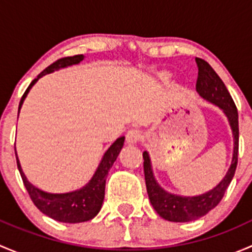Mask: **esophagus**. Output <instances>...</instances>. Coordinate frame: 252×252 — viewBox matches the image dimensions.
Listing matches in <instances>:
<instances>
[{"label": "esophagus", "instance_id": "esophagus-1", "mask_svg": "<svg viewBox=\"0 0 252 252\" xmlns=\"http://www.w3.org/2000/svg\"><path fill=\"white\" fill-rule=\"evenodd\" d=\"M126 139L128 144H136V142H139V140L141 139V133L138 129H130V130H128V133H126Z\"/></svg>", "mask_w": 252, "mask_h": 252}]
</instances>
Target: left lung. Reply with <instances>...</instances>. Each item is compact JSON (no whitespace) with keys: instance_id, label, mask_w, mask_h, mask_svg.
<instances>
[{"instance_id":"8db88e82","label":"left lung","mask_w":252,"mask_h":252,"mask_svg":"<svg viewBox=\"0 0 252 252\" xmlns=\"http://www.w3.org/2000/svg\"><path fill=\"white\" fill-rule=\"evenodd\" d=\"M195 61H196L197 68H199L196 91L202 98L218 106L224 112L233 131L234 151H233L232 164H230L225 177L220 182V184L216 185L212 190L205 192V194L191 197L174 195L162 189L152 173L149 152L144 151L142 154L144 173L150 202L162 218L171 220V222H190V220H199L200 217L210 212L212 208H215L224 196L225 190L228 189L233 177H234L236 164H238L239 122L238 110H236L234 101L222 79L218 77L213 68L201 58L196 57Z\"/></svg>"}]
</instances>
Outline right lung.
I'll list each match as a JSON object with an SVG mask.
<instances>
[{
    "mask_svg": "<svg viewBox=\"0 0 252 252\" xmlns=\"http://www.w3.org/2000/svg\"><path fill=\"white\" fill-rule=\"evenodd\" d=\"M84 60L83 55L72 56V57H64L57 60L55 63L48 65L45 70H42L37 78L30 83L28 89L25 90L24 95L22 96V100L19 102L20 111L23 102H24L25 97H27L28 93L30 89L32 88L35 83L39 80L40 78L44 75L52 73L55 70L61 69V68L69 67V65L78 64ZM124 144V136L117 139L113 144L111 145L110 149L105 152L102 159H101L100 164H98L97 169H96L95 174L93 175L90 182L83 187L81 189L75 190V191L65 192V194H50V192H45L42 190L37 189L36 187L32 184L29 180L27 179L25 174L23 173V169L20 167L19 159L17 157V166L19 169V173L22 175L23 183L24 187L27 188L28 192H29L30 199L32 200L34 205L41 211L42 213L51 217L52 220H58V222L63 223H80L90 220L100 212L101 206H102L103 199H105V185H106V178H107L108 171L111 167L113 166L114 161L118 157L119 152H121L122 147Z\"/></svg>",
    "mask_w": 252,
    "mask_h": 252,
    "instance_id": "add662e5",
    "label": "right lung"
}]
</instances>
